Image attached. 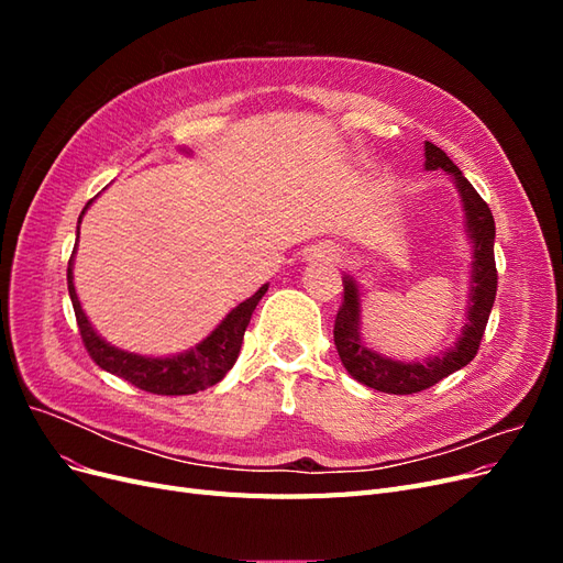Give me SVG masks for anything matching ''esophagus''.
Returning a JSON list of instances; mask_svg holds the SVG:
<instances>
[{"instance_id":"obj_1","label":"esophagus","mask_w":563,"mask_h":563,"mask_svg":"<svg viewBox=\"0 0 563 563\" xmlns=\"http://www.w3.org/2000/svg\"><path fill=\"white\" fill-rule=\"evenodd\" d=\"M338 249L333 244H319V246H312L308 251V261L317 263V261H338Z\"/></svg>"}]
</instances>
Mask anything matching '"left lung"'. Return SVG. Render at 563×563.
Returning a JSON list of instances; mask_svg holds the SVG:
<instances>
[{"label":"left lung","mask_w":563,"mask_h":563,"mask_svg":"<svg viewBox=\"0 0 563 563\" xmlns=\"http://www.w3.org/2000/svg\"><path fill=\"white\" fill-rule=\"evenodd\" d=\"M424 168H428V172H446L457 187L460 199H463L465 225L472 240V279L465 314L467 319L463 331H460V338L455 340V345L449 347L444 354L430 356V360L422 362L389 360V356H383L376 350L364 345L360 284L350 275H345L343 305H340L333 327L335 350L340 354V362H343V366L354 380H360L362 385L378 391H387V395H413V391L428 389L451 376V373L467 366L482 345L493 300H496L498 291V269L496 255H493L496 223H493L488 203L474 190L472 183L463 176V172L446 157V152L432 145L430 141L424 143Z\"/></svg>","instance_id":"1"}]
</instances>
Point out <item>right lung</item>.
<instances>
[{
  "instance_id": "obj_1",
  "label": "right lung",
  "mask_w": 563,
  "mask_h": 563,
  "mask_svg": "<svg viewBox=\"0 0 563 563\" xmlns=\"http://www.w3.org/2000/svg\"><path fill=\"white\" fill-rule=\"evenodd\" d=\"M91 203L93 199L84 207L79 223ZM77 240H79V225H77ZM75 251H77V242H75ZM75 251L70 255V263H67V291H70L84 347H87L91 360L100 368L112 373V376L129 380L139 389L152 391V395H166V397L195 395V391L207 389L225 378V373L234 366L236 356H240L244 331L249 327L255 305L261 302V298L267 291V284H263L251 298L236 305V308L211 331V335L203 338L201 343L195 345L192 350L174 354V356H143V354H133L106 343V340L93 331L91 321L87 319V314H84L81 302L75 291V282H73Z\"/></svg>"
}]
</instances>
